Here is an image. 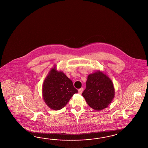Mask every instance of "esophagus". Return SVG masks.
I'll return each mask as SVG.
<instances>
[{
  "label": "esophagus",
  "mask_w": 148,
  "mask_h": 148,
  "mask_svg": "<svg viewBox=\"0 0 148 148\" xmlns=\"http://www.w3.org/2000/svg\"><path fill=\"white\" fill-rule=\"evenodd\" d=\"M83 88H80V89H79V94H82V91H83Z\"/></svg>",
  "instance_id": "34e87169"
}]
</instances>
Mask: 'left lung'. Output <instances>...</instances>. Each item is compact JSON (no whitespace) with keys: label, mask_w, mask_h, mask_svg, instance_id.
<instances>
[{"label":"left lung","mask_w":148,"mask_h":148,"mask_svg":"<svg viewBox=\"0 0 148 148\" xmlns=\"http://www.w3.org/2000/svg\"><path fill=\"white\" fill-rule=\"evenodd\" d=\"M82 96L89 106L95 110L107 108L114 97L112 81L100 71L89 75Z\"/></svg>","instance_id":"obj_1"}]
</instances>
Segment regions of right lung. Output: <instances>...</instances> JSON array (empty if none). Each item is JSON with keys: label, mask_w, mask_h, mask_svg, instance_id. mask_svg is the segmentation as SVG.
Returning a JSON list of instances; mask_svg holds the SVG:
<instances>
[{"label": "right lung", "mask_w": 148, "mask_h": 148, "mask_svg": "<svg viewBox=\"0 0 148 148\" xmlns=\"http://www.w3.org/2000/svg\"><path fill=\"white\" fill-rule=\"evenodd\" d=\"M56 67V66H55ZM43 97L47 106L54 110H59L68 103L74 94L77 93L71 79L54 67L44 80Z\"/></svg>", "instance_id": "right-lung-1"}]
</instances>
